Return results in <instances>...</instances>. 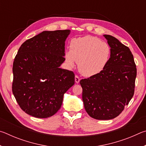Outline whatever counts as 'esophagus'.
<instances>
[{"mask_svg": "<svg viewBox=\"0 0 146 146\" xmlns=\"http://www.w3.org/2000/svg\"><path fill=\"white\" fill-rule=\"evenodd\" d=\"M75 82L76 83H78L80 82V78H79V76L77 75H75Z\"/></svg>", "mask_w": 146, "mask_h": 146, "instance_id": "1", "label": "esophagus"}]
</instances>
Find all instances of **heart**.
<instances>
[{"mask_svg":"<svg viewBox=\"0 0 146 146\" xmlns=\"http://www.w3.org/2000/svg\"><path fill=\"white\" fill-rule=\"evenodd\" d=\"M70 51L66 53V63L71 68L78 62V70L82 75L91 76L97 75L107 66L111 49L106 42L91 35L73 38Z\"/></svg>","mask_w":146,"mask_h":146,"instance_id":"1","label":"heart"}]
</instances>
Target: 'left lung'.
<instances>
[{"label": "left lung", "instance_id": "left-lung-1", "mask_svg": "<svg viewBox=\"0 0 146 146\" xmlns=\"http://www.w3.org/2000/svg\"><path fill=\"white\" fill-rule=\"evenodd\" d=\"M104 36L111 49L110 61L100 73L80 81L85 110L97 120L113 119L122 112L134 95L137 76L129 48L114 36Z\"/></svg>", "mask_w": 146, "mask_h": 146}]
</instances>
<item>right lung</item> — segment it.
<instances>
[{"label":"right lung","instance_id":"obj_1","mask_svg":"<svg viewBox=\"0 0 146 146\" xmlns=\"http://www.w3.org/2000/svg\"><path fill=\"white\" fill-rule=\"evenodd\" d=\"M70 33V29L44 31L20 47L13 61L12 91L27 114L41 118L55 115L75 84L73 71L59 68L66 59Z\"/></svg>","mask_w":146,"mask_h":146}]
</instances>
